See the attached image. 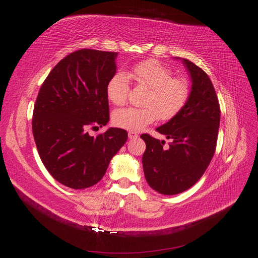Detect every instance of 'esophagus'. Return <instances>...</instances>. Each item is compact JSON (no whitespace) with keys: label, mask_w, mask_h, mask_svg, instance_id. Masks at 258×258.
Here are the masks:
<instances>
[{"label":"esophagus","mask_w":258,"mask_h":258,"mask_svg":"<svg viewBox=\"0 0 258 258\" xmlns=\"http://www.w3.org/2000/svg\"><path fill=\"white\" fill-rule=\"evenodd\" d=\"M128 137H129V139H137L138 137H139V135L137 134V132L136 131H129L128 132Z\"/></svg>","instance_id":"1"}]
</instances>
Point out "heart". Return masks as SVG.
<instances>
[{"instance_id": "b5f03b06", "label": "heart", "mask_w": 258, "mask_h": 258, "mask_svg": "<svg viewBox=\"0 0 258 258\" xmlns=\"http://www.w3.org/2000/svg\"><path fill=\"white\" fill-rule=\"evenodd\" d=\"M129 77L138 86L150 88L144 107H126L113 114L115 126L128 130H141L159 118L169 120L183 110L189 98V84L183 76H173V70L155 59L139 62L126 74L116 73L106 86L107 98L115 105L127 102Z\"/></svg>"}]
</instances>
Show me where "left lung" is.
I'll return each mask as SVG.
<instances>
[{
    "label": "left lung",
    "instance_id": "left-lung-1",
    "mask_svg": "<svg viewBox=\"0 0 258 258\" xmlns=\"http://www.w3.org/2000/svg\"><path fill=\"white\" fill-rule=\"evenodd\" d=\"M183 63L191 77L189 98L181 112L156 129L172 142L165 147V141L141 136L146 144L142 157L146 182L162 195L183 192L199 181L215 153L220 128V103L212 82L191 61L183 59Z\"/></svg>",
    "mask_w": 258,
    "mask_h": 258
}]
</instances>
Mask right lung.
<instances>
[{"label": "right lung", "instance_id": "right-lung-1", "mask_svg": "<svg viewBox=\"0 0 258 258\" xmlns=\"http://www.w3.org/2000/svg\"><path fill=\"white\" fill-rule=\"evenodd\" d=\"M116 57L76 50L58 62L38 91L32 118L37 152L51 176L70 188L97 184L128 139L119 128L88 134L110 119L106 86L116 73Z\"/></svg>", "mask_w": 258, "mask_h": 258}]
</instances>
